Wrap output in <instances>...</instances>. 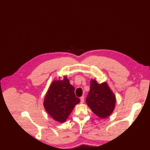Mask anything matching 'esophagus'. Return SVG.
Here are the masks:
<instances>
[{
  "mask_svg": "<svg viewBox=\"0 0 150 150\" xmlns=\"http://www.w3.org/2000/svg\"><path fill=\"white\" fill-rule=\"evenodd\" d=\"M80 99H81V103H84V96H82V97H81Z\"/></svg>",
  "mask_w": 150,
  "mask_h": 150,
  "instance_id": "34e87169",
  "label": "esophagus"
}]
</instances>
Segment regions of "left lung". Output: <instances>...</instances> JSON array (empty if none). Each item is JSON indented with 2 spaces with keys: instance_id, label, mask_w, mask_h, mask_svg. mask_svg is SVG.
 Returning a JSON list of instances; mask_svg holds the SVG:
<instances>
[{
  "instance_id": "1",
  "label": "left lung",
  "mask_w": 150,
  "mask_h": 150,
  "mask_svg": "<svg viewBox=\"0 0 150 150\" xmlns=\"http://www.w3.org/2000/svg\"><path fill=\"white\" fill-rule=\"evenodd\" d=\"M86 101L96 115L105 118L112 113L115 108L116 96L107 83L99 84L92 79Z\"/></svg>"
}]
</instances>
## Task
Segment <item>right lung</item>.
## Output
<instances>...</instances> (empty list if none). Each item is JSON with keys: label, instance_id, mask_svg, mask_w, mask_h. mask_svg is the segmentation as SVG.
<instances>
[{"label": "right lung", "instance_id": "right-lung-1", "mask_svg": "<svg viewBox=\"0 0 150 150\" xmlns=\"http://www.w3.org/2000/svg\"><path fill=\"white\" fill-rule=\"evenodd\" d=\"M80 102L75 96V88L64 77L63 80L52 81L44 99L45 110L56 121L66 122L73 108Z\"/></svg>", "mask_w": 150, "mask_h": 150}]
</instances>
